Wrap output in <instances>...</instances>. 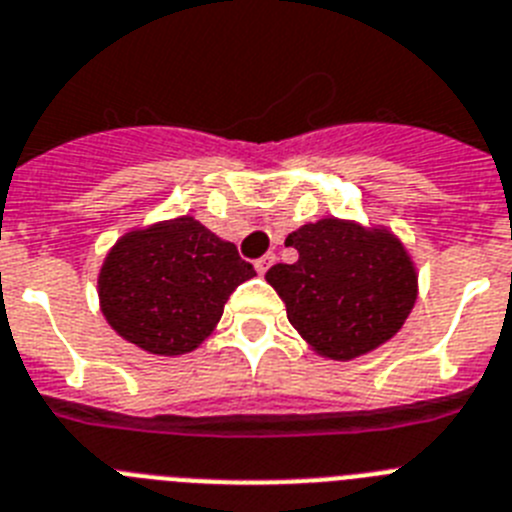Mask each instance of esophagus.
Wrapping results in <instances>:
<instances>
[{
	"mask_svg": "<svg viewBox=\"0 0 512 512\" xmlns=\"http://www.w3.org/2000/svg\"><path fill=\"white\" fill-rule=\"evenodd\" d=\"M273 263H276V255H263V257H260V260H255L257 273H260V276H265V273H268V268Z\"/></svg>",
	"mask_w": 512,
	"mask_h": 512,
	"instance_id": "34e87169",
	"label": "esophagus"
}]
</instances>
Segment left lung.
Segmentation results:
<instances>
[{
  "label": "left lung",
  "instance_id": "left-lung-1",
  "mask_svg": "<svg viewBox=\"0 0 512 512\" xmlns=\"http://www.w3.org/2000/svg\"><path fill=\"white\" fill-rule=\"evenodd\" d=\"M286 247L299 257L291 265H273L265 281L278 291L289 322L315 354L351 362L403 328L419 278L393 231L322 218L291 231Z\"/></svg>",
  "mask_w": 512,
  "mask_h": 512
}]
</instances>
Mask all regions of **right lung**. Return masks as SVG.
<instances>
[{
    "instance_id": "add662e5",
    "label": "right lung",
    "mask_w": 512,
    "mask_h": 512,
    "mask_svg": "<svg viewBox=\"0 0 512 512\" xmlns=\"http://www.w3.org/2000/svg\"><path fill=\"white\" fill-rule=\"evenodd\" d=\"M255 276L231 242L192 216L127 231L98 273L101 312L124 341L156 356L195 351L223 304Z\"/></svg>"
}]
</instances>
